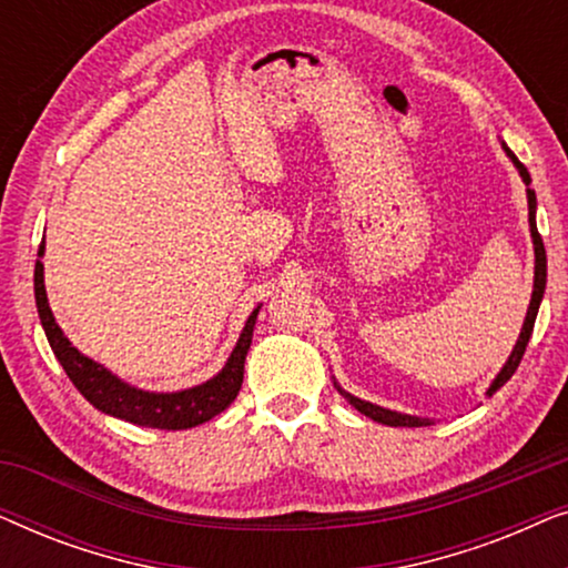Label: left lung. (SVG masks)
Wrapping results in <instances>:
<instances>
[{
  "label": "left lung",
  "instance_id": "8db88e82",
  "mask_svg": "<svg viewBox=\"0 0 568 568\" xmlns=\"http://www.w3.org/2000/svg\"><path fill=\"white\" fill-rule=\"evenodd\" d=\"M507 154L515 162L519 175H523V181L527 185V206H530V232H532V243H535V290H532V300H530V307H527V317H525V325H523V333H519V341L515 346V352H511L509 362L504 364V369L496 375L494 385L488 387V395H494L499 387L507 383V379L515 375L519 362H523L525 356V348H527V341L532 336V328H535V317H538V307H540V300H542V292H546V245H542V237L538 232V224H535V191L530 189V173H527V168L523 165L515 158V152L507 150ZM346 395V393H344ZM348 400H352V406L359 410V414L369 416L372 422H379V424H387V426H426L429 422L426 418H416V416H406V414H395V410H387V408H379V406H372L367 400H359L354 398V395H346Z\"/></svg>",
  "mask_w": 568,
  "mask_h": 568
}]
</instances>
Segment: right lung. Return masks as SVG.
Masks as SVG:
<instances>
[{"label":"right lung","mask_w":568,"mask_h":568,"mask_svg":"<svg viewBox=\"0 0 568 568\" xmlns=\"http://www.w3.org/2000/svg\"><path fill=\"white\" fill-rule=\"evenodd\" d=\"M38 255H43V245ZM36 305L38 315H41L45 338L61 362V367L72 379L77 390L88 398L92 406L111 414L123 422H131L136 426H150V429H191L222 414L232 400L237 398L240 385H243V369H245V356L253 341V328L258 310H253V315L247 317L243 333L235 352L224 364V369L209 383L191 387V390L181 393H144L136 387H129L121 383L119 377H113L105 367H100L88 356H82L77 348L69 344V338L61 333V328L53 321L49 300H45V286H43V263H36Z\"/></svg>","instance_id":"1"}]
</instances>
